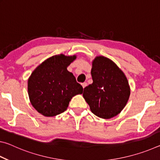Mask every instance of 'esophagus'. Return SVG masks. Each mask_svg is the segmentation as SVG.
I'll use <instances>...</instances> for the list:
<instances>
[{"label": "esophagus", "instance_id": "esophagus-1", "mask_svg": "<svg viewBox=\"0 0 160 160\" xmlns=\"http://www.w3.org/2000/svg\"><path fill=\"white\" fill-rule=\"evenodd\" d=\"M87 85H88V84H87L86 82H83V83H82V88H83V89L85 88V87L87 86Z\"/></svg>", "mask_w": 160, "mask_h": 160}]
</instances>
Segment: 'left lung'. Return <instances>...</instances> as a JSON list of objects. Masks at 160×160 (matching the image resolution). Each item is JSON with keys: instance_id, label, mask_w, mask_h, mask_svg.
Segmentation results:
<instances>
[{"instance_id": "1", "label": "left lung", "mask_w": 160, "mask_h": 160, "mask_svg": "<svg viewBox=\"0 0 160 160\" xmlns=\"http://www.w3.org/2000/svg\"><path fill=\"white\" fill-rule=\"evenodd\" d=\"M93 82L84 89L83 97L94 115L110 118L126 106L130 88L125 75L110 59L98 56L92 62Z\"/></svg>"}]
</instances>
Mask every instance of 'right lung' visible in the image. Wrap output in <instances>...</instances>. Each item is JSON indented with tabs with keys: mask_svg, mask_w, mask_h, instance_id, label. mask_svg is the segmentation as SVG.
<instances>
[{
	"mask_svg": "<svg viewBox=\"0 0 160 160\" xmlns=\"http://www.w3.org/2000/svg\"><path fill=\"white\" fill-rule=\"evenodd\" d=\"M75 56L56 55L38 66L28 80V94L32 106L45 116L64 112L72 97L82 94V85L77 82L67 67Z\"/></svg>",
	"mask_w": 160,
	"mask_h": 160,
	"instance_id": "obj_1",
	"label": "right lung"
}]
</instances>
